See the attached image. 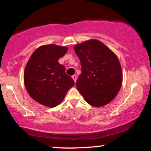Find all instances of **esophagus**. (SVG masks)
I'll return each instance as SVG.
<instances>
[{
  "label": "esophagus",
  "instance_id": "obj_1",
  "mask_svg": "<svg viewBox=\"0 0 151 151\" xmlns=\"http://www.w3.org/2000/svg\"><path fill=\"white\" fill-rule=\"evenodd\" d=\"M72 79H73V80H74V82H76V81H77V76H76L75 74H74V75L72 76Z\"/></svg>",
  "mask_w": 151,
  "mask_h": 151
}]
</instances>
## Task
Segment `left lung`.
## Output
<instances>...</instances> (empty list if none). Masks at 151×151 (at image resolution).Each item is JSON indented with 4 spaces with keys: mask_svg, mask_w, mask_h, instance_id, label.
<instances>
[{
    "mask_svg": "<svg viewBox=\"0 0 151 151\" xmlns=\"http://www.w3.org/2000/svg\"><path fill=\"white\" fill-rule=\"evenodd\" d=\"M81 73L76 86L89 104L101 107L116 96L122 84V70L116 54L103 42L91 39L74 46Z\"/></svg>",
    "mask_w": 151,
    "mask_h": 151,
    "instance_id": "8db88e82",
    "label": "left lung"
}]
</instances>
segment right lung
Masks as SVG:
<instances>
[{
  "mask_svg": "<svg viewBox=\"0 0 151 151\" xmlns=\"http://www.w3.org/2000/svg\"><path fill=\"white\" fill-rule=\"evenodd\" d=\"M68 48L50 44L37 48L29 59L24 71V84L29 95L45 106L55 107L63 101L74 85L65 73V66L58 62Z\"/></svg>",
  "mask_w": 151,
  "mask_h": 151,
  "instance_id": "right-lung-1",
  "label": "right lung"
}]
</instances>
